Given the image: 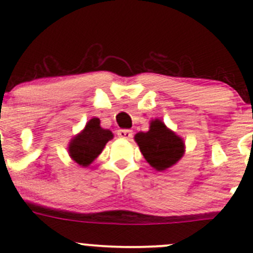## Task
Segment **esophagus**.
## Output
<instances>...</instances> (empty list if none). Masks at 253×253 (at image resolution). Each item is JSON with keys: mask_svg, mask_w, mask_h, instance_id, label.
Here are the masks:
<instances>
[{"mask_svg": "<svg viewBox=\"0 0 253 253\" xmlns=\"http://www.w3.org/2000/svg\"><path fill=\"white\" fill-rule=\"evenodd\" d=\"M117 136H119V138H122V139H131L132 136H133V132L131 131V129H119L117 131Z\"/></svg>", "mask_w": 253, "mask_h": 253, "instance_id": "1", "label": "esophagus"}]
</instances>
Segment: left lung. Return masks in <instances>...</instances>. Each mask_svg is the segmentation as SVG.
<instances>
[{
    "instance_id": "left-lung-1",
    "label": "left lung",
    "mask_w": 253,
    "mask_h": 253,
    "mask_svg": "<svg viewBox=\"0 0 253 253\" xmlns=\"http://www.w3.org/2000/svg\"><path fill=\"white\" fill-rule=\"evenodd\" d=\"M144 159L158 171H164L175 165L185 153V143L164 122L155 119L150 122L149 131L134 136Z\"/></svg>"
}]
</instances>
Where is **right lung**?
<instances>
[{
  "label": "right lung",
  "instance_id": "right-lung-1",
  "mask_svg": "<svg viewBox=\"0 0 253 253\" xmlns=\"http://www.w3.org/2000/svg\"><path fill=\"white\" fill-rule=\"evenodd\" d=\"M112 137L114 134L111 131L104 129L100 126V120L93 117L86 122L83 131L70 142V157L81 167H88L103 152L105 144L112 139Z\"/></svg>",
  "mask_w": 253,
  "mask_h": 253
}]
</instances>
